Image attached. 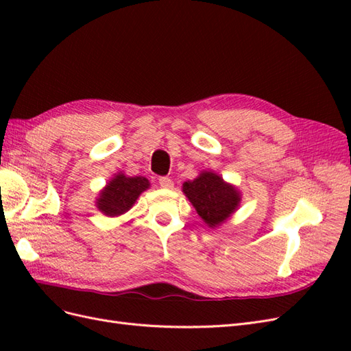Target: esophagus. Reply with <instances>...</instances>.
I'll return each mask as SVG.
<instances>
[{"label":"esophagus","instance_id":"obj_1","mask_svg":"<svg viewBox=\"0 0 351 351\" xmlns=\"http://www.w3.org/2000/svg\"><path fill=\"white\" fill-rule=\"evenodd\" d=\"M158 183H159V186L164 187V189H173V186H174L173 180L169 178V177H159L158 178Z\"/></svg>","mask_w":351,"mask_h":351}]
</instances>
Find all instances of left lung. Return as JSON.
Segmentation results:
<instances>
[{
	"label": "left lung",
	"mask_w": 351,
	"mask_h": 351,
	"mask_svg": "<svg viewBox=\"0 0 351 351\" xmlns=\"http://www.w3.org/2000/svg\"><path fill=\"white\" fill-rule=\"evenodd\" d=\"M183 192L209 227L222 224L240 202V193L234 187L224 183L219 176L208 171L202 173L193 182H186Z\"/></svg>",
	"instance_id": "obj_1"
}]
</instances>
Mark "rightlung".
I'll list each match as a JSON object with an SVG mask.
<instances>
[{
    "instance_id": "add662e5",
    "label": "right lung",
    "mask_w": 351,
    "mask_h": 351,
    "mask_svg": "<svg viewBox=\"0 0 351 351\" xmlns=\"http://www.w3.org/2000/svg\"><path fill=\"white\" fill-rule=\"evenodd\" d=\"M149 187V182L145 177H125L115 176L108 186L104 189L98 199V208L105 215L117 217L129 210L139 195Z\"/></svg>"
}]
</instances>
